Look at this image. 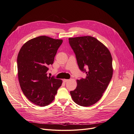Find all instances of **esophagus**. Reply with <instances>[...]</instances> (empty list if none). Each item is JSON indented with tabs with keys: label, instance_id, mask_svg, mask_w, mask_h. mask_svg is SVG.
<instances>
[{
	"label": "esophagus",
	"instance_id": "esophagus-1",
	"mask_svg": "<svg viewBox=\"0 0 134 134\" xmlns=\"http://www.w3.org/2000/svg\"><path fill=\"white\" fill-rule=\"evenodd\" d=\"M69 80V79H63V82L64 83H66V82H68Z\"/></svg>",
	"mask_w": 134,
	"mask_h": 134
}]
</instances>
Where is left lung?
Listing matches in <instances>:
<instances>
[{
	"label": "left lung",
	"mask_w": 134,
	"mask_h": 134,
	"mask_svg": "<svg viewBox=\"0 0 134 134\" xmlns=\"http://www.w3.org/2000/svg\"><path fill=\"white\" fill-rule=\"evenodd\" d=\"M79 69L86 78L77 80V87L70 91L74 102L81 106H92L100 99L113 74L112 59L104 44L92 36L69 38Z\"/></svg>",
	"instance_id": "obj_1"
}]
</instances>
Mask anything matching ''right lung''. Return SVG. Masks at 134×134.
<instances>
[{
	"label": "right lung",
	"instance_id": "right-lung-1",
	"mask_svg": "<svg viewBox=\"0 0 134 134\" xmlns=\"http://www.w3.org/2000/svg\"><path fill=\"white\" fill-rule=\"evenodd\" d=\"M62 40L46 36L32 38L23 44L17 57L18 75L24 94L31 102L46 106L54 99L62 80L48 77Z\"/></svg>",
	"mask_w": 134,
	"mask_h": 134
}]
</instances>
